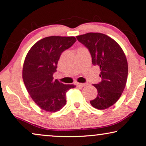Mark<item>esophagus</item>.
<instances>
[{
  "label": "esophagus",
  "instance_id": "34e87169",
  "mask_svg": "<svg viewBox=\"0 0 146 146\" xmlns=\"http://www.w3.org/2000/svg\"><path fill=\"white\" fill-rule=\"evenodd\" d=\"M88 83H77V86L78 87L80 88H81L84 87V86H87Z\"/></svg>",
  "mask_w": 146,
  "mask_h": 146
}]
</instances>
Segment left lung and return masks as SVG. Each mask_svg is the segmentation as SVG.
Segmentation results:
<instances>
[{"instance_id": "left-lung-1", "label": "left lung", "mask_w": 146, "mask_h": 146, "mask_svg": "<svg viewBox=\"0 0 146 146\" xmlns=\"http://www.w3.org/2000/svg\"><path fill=\"white\" fill-rule=\"evenodd\" d=\"M76 38L88 49L92 64L101 70V81L93 84L98 96L90 103L97 109H106L116 103L125 87L128 75L125 55L116 41L104 34L90 32Z\"/></svg>"}]
</instances>
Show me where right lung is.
I'll list each match as a JSON object with an SVG mask.
<instances>
[{"label":"right lung","instance_id":"add662e5","mask_svg":"<svg viewBox=\"0 0 146 146\" xmlns=\"http://www.w3.org/2000/svg\"><path fill=\"white\" fill-rule=\"evenodd\" d=\"M75 37L49 36L32 46L25 58L23 78L28 92L42 110L55 112L66 104V94L74 84L54 80L60 55L75 43Z\"/></svg>","mask_w":146,"mask_h":146}]
</instances>
